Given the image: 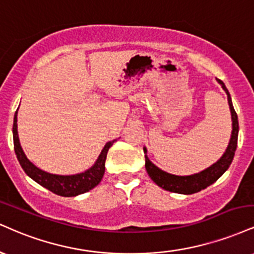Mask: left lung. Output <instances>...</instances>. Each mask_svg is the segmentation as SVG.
Masks as SVG:
<instances>
[{
    "mask_svg": "<svg viewBox=\"0 0 254 254\" xmlns=\"http://www.w3.org/2000/svg\"><path fill=\"white\" fill-rule=\"evenodd\" d=\"M219 84L221 85L222 88L225 90V92L227 93V99H228V105L231 109V115H232V122H233V130H232V136L230 144H228L226 152L222 155V157L216 162L215 164H213L212 167H209L208 169L203 170V172L195 174V175L190 176H176L172 175V174H168L163 170H161L160 168H157L154 163H151L148 156L145 155V169L148 172L149 176L151 177V180L156 183L157 186H160L161 188L166 189V190L173 191V193H179V194H194L197 191L202 190V189L207 188L208 186L214 183L220 176H222L226 170L228 169L231 166L232 161H233L234 152L237 150V144H238V132H239V123H238V116L237 112L233 108V104H232V99L230 96V92L226 88L225 84L220 79H218ZM144 154H146V149L144 148Z\"/></svg>",
    "mask_w": 254,
    "mask_h": 254,
    "instance_id": "1",
    "label": "left lung"
}]
</instances>
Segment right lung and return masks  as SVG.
<instances>
[{
  "instance_id": "obj_1",
  "label": "right lung",
  "mask_w": 254,
  "mask_h": 254,
  "mask_svg": "<svg viewBox=\"0 0 254 254\" xmlns=\"http://www.w3.org/2000/svg\"><path fill=\"white\" fill-rule=\"evenodd\" d=\"M17 111L14 116V125H13V138H14V149L16 154L17 160H19L21 167L24 170V173L28 175L30 179L38 182L40 186L45 187L52 193L60 195V196H75V195L86 193L102 181L104 173H105V160L106 155L110 146L115 143L108 142L104 146V149L100 152L99 157L94 166L85 173L77 174V175L71 176H61L53 175V174L46 173L44 170L36 168L34 164L26 157L24 152L20 145L19 136H17Z\"/></svg>"
}]
</instances>
